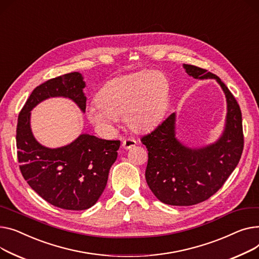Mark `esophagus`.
<instances>
[{
	"mask_svg": "<svg viewBox=\"0 0 259 259\" xmlns=\"http://www.w3.org/2000/svg\"><path fill=\"white\" fill-rule=\"evenodd\" d=\"M137 145V141L135 139H132V138H127V139H124L122 141V147L124 149H130L132 148L133 146Z\"/></svg>",
	"mask_w": 259,
	"mask_h": 259,
	"instance_id": "obj_1",
	"label": "esophagus"
}]
</instances>
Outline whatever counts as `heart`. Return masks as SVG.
I'll use <instances>...</instances> for the list:
<instances>
[{
    "label": "heart",
    "mask_w": 259,
    "mask_h": 259,
    "mask_svg": "<svg viewBox=\"0 0 259 259\" xmlns=\"http://www.w3.org/2000/svg\"><path fill=\"white\" fill-rule=\"evenodd\" d=\"M168 101V83L157 71L141 70L106 82L98 99L88 105L87 116L99 130L114 131L120 116L136 131L157 126L165 114Z\"/></svg>",
    "instance_id": "b5f03b06"
}]
</instances>
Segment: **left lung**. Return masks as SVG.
I'll list each match as a JSON object with an SVG mask.
<instances>
[{"instance_id": "left-lung-1", "label": "left lung", "mask_w": 259, "mask_h": 259, "mask_svg": "<svg viewBox=\"0 0 259 259\" xmlns=\"http://www.w3.org/2000/svg\"><path fill=\"white\" fill-rule=\"evenodd\" d=\"M186 73L195 79H215L227 101L225 128L212 144L191 148L176 137V114L141 142L148 150L145 170L147 185L162 203L172 206H191L208 200L233 172L242 149L244 134L239 105L217 75L192 65H183Z\"/></svg>"}]
</instances>
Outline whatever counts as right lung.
Instances as JSON below:
<instances>
[{
	"mask_svg": "<svg viewBox=\"0 0 259 259\" xmlns=\"http://www.w3.org/2000/svg\"><path fill=\"white\" fill-rule=\"evenodd\" d=\"M84 87L78 72L46 81L32 91L18 119V159L24 179L45 201L67 210H84L98 201L117 159L120 141L81 134L68 145L49 148L34 138L30 116L38 103L51 97L69 98L84 113Z\"/></svg>",
	"mask_w": 259,
	"mask_h": 259,
	"instance_id": "1",
	"label": "right lung"
}]
</instances>
